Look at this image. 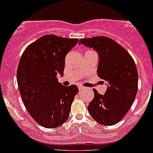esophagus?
Here are the masks:
<instances>
[{"label":"esophagus","instance_id":"1","mask_svg":"<svg viewBox=\"0 0 153 153\" xmlns=\"http://www.w3.org/2000/svg\"><path fill=\"white\" fill-rule=\"evenodd\" d=\"M78 88H79V90H85L86 87H84V86H78Z\"/></svg>","mask_w":153,"mask_h":153}]
</instances>
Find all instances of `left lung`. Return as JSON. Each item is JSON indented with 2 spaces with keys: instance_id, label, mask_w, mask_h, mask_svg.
Instances as JSON below:
<instances>
[{
  "instance_id": "8db88e82",
  "label": "left lung",
  "mask_w": 153,
  "mask_h": 153,
  "mask_svg": "<svg viewBox=\"0 0 153 153\" xmlns=\"http://www.w3.org/2000/svg\"><path fill=\"white\" fill-rule=\"evenodd\" d=\"M79 44L98 53L97 75L107 84L104 95L94 89V98L87 106L90 116L100 124L112 126L120 122L136 98L138 73L129 53L118 43L106 36L80 39Z\"/></svg>"
}]
</instances>
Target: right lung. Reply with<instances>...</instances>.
<instances>
[{
  "mask_svg": "<svg viewBox=\"0 0 153 153\" xmlns=\"http://www.w3.org/2000/svg\"><path fill=\"white\" fill-rule=\"evenodd\" d=\"M55 35H44L24 51L17 68L18 88L28 113L42 126L53 129L64 123L78 93L76 85L64 86L65 57L78 43Z\"/></svg>",
  "mask_w": 153,
  "mask_h": 153,
  "instance_id": "obj_1",
  "label": "right lung"
}]
</instances>
